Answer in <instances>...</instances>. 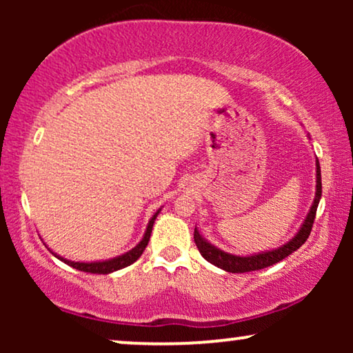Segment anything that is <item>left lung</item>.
I'll use <instances>...</instances> for the list:
<instances>
[{"label":"left lung","mask_w":353,"mask_h":353,"mask_svg":"<svg viewBox=\"0 0 353 353\" xmlns=\"http://www.w3.org/2000/svg\"><path fill=\"white\" fill-rule=\"evenodd\" d=\"M315 163H316L315 197H313V202L310 205V210H308V214L305 216V220L302 221V225L299 226L297 233L294 234L288 243L279 245V248L262 250V252H257V254L236 255V254L225 252V250L216 248L215 244L209 243V241L199 233V230H197L196 226L194 243L197 245V249H199L202 257H204L207 262H210L212 265H215V267L225 270V272L228 273H245V272H255V270L267 268L270 265L281 262L283 259H286L288 255H291L294 252V250L301 248V245L307 241L308 236H310L313 220H315L318 204H320V199H321V170H320V162H318V159L315 161Z\"/></svg>","instance_id":"left-lung-1"}]
</instances>
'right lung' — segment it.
Listing matches in <instances>:
<instances>
[{"mask_svg":"<svg viewBox=\"0 0 353 353\" xmlns=\"http://www.w3.org/2000/svg\"><path fill=\"white\" fill-rule=\"evenodd\" d=\"M162 207L159 209L156 214L151 216V220H149V223L146 226V231H144L143 238L139 243L134 245L132 250H128V252H125L122 255H117V257L114 259H105V260H94V262H74V260H67L62 257V255L56 254L54 250H51V254L54 255L56 259H59L61 262H64L69 265L72 268H77L80 270V272H86V273H96V274H109V273H114L117 272V270H122L125 267H128V265H132L137 262V260L141 257V254L144 252V249H146V245L149 243V238H151V233H152V226H154V221H156L157 215L161 214ZM46 245V243H45ZM48 248V245H46Z\"/></svg>","mask_w":353,"mask_h":353,"instance_id":"1","label":"right lung"}]
</instances>
